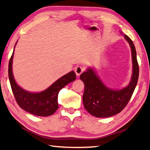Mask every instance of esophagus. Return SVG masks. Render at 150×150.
<instances>
[{
  "instance_id": "34e87169",
  "label": "esophagus",
  "mask_w": 150,
  "mask_h": 150,
  "mask_svg": "<svg viewBox=\"0 0 150 150\" xmlns=\"http://www.w3.org/2000/svg\"><path fill=\"white\" fill-rule=\"evenodd\" d=\"M74 71L76 72V74L77 76H80L81 74H82L83 71H84V67H83V66L78 65L75 68Z\"/></svg>"
}]
</instances>
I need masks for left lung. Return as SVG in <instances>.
Wrapping results in <instances>:
<instances>
[{
	"label": "left lung",
	"mask_w": 150,
	"mask_h": 150,
	"mask_svg": "<svg viewBox=\"0 0 150 150\" xmlns=\"http://www.w3.org/2000/svg\"><path fill=\"white\" fill-rule=\"evenodd\" d=\"M124 36L130 46L133 63L132 76L128 86L121 90L110 89L101 82L91 68L80 75V79L85 86L83 106L86 111L94 117H109L119 113L127 106L137 85L139 66L136 49L129 37L127 35Z\"/></svg>",
	"instance_id": "left-lung-1"
}]
</instances>
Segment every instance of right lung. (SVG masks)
I'll list each match as a JSON object with an SVG mask.
<instances>
[{
  "label": "right lung",
  "mask_w": 150,
  "mask_h": 150,
  "mask_svg": "<svg viewBox=\"0 0 150 150\" xmlns=\"http://www.w3.org/2000/svg\"><path fill=\"white\" fill-rule=\"evenodd\" d=\"M14 51L9 61L8 77L13 94L18 105L24 111L35 116L47 117L54 114L59 108L58 94L62 88L75 80L76 76L74 72L71 71L63 76L45 90L38 93L30 92L20 88L14 80L12 73Z\"/></svg>",
  "instance_id": "1"
}]
</instances>
